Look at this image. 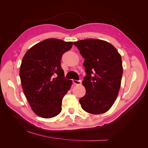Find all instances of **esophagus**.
I'll use <instances>...</instances> for the list:
<instances>
[{
  "instance_id": "esophagus-1",
  "label": "esophagus",
  "mask_w": 148,
  "mask_h": 148,
  "mask_svg": "<svg viewBox=\"0 0 148 148\" xmlns=\"http://www.w3.org/2000/svg\"><path fill=\"white\" fill-rule=\"evenodd\" d=\"M73 83L75 85H78V84H81L82 82L78 81V80H73Z\"/></svg>"
}]
</instances>
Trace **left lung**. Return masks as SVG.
I'll return each instance as SVG.
<instances>
[{"instance_id":"left-lung-1","label":"left lung","mask_w":148,"mask_h":148,"mask_svg":"<svg viewBox=\"0 0 148 148\" xmlns=\"http://www.w3.org/2000/svg\"><path fill=\"white\" fill-rule=\"evenodd\" d=\"M74 44L85 59L86 73L82 82L86 95L79 99L80 104L88 113L104 114L118 96L123 74L122 57L113 45L103 40L88 39Z\"/></svg>"}]
</instances>
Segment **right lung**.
Wrapping results in <instances>:
<instances>
[{
    "label": "right lung",
    "instance_id": "add662e5",
    "mask_svg": "<svg viewBox=\"0 0 148 148\" xmlns=\"http://www.w3.org/2000/svg\"><path fill=\"white\" fill-rule=\"evenodd\" d=\"M72 46L73 42L47 39L31 47L22 59V88L31 109L40 117L50 119L60 113L62 99L72 84L64 78L60 61Z\"/></svg>",
    "mask_w": 148,
    "mask_h": 148
}]
</instances>
